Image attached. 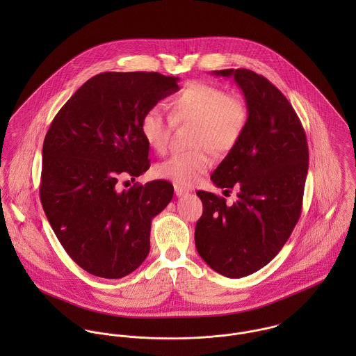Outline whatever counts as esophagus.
Masks as SVG:
<instances>
[{
    "instance_id": "1",
    "label": "esophagus",
    "mask_w": 356,
    "mask_h": 356,
    "mask_svg": "<svg viewBox=\"0 0 356 356\" xmlns=\"http://www.w3.org/2000/svg\"><path fill=\"white\" fill-rule=\"evenodd\" d=\"M174 191H175V195H177V196H184V195H188V193H189L188 189H185V188H182V186H179V185H174Z\"/></svg>"
}]
</instances>
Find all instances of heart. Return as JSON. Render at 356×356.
<instances>
[{"instance_id": "b5f03b06", "label": "heart", "mask_w": 356, "mask_h": 356, "mask_svg": "<svg viewBox=\"0 0 356 356\" xmlns=\"http://www.w3.org/2000/svg\"><path fill=\"white\" fill-rule=\"evenodd\" d=\"M248 118V105L240 96L211 83L191 82L170 100V116L152 106L143 115L140 130L153 151L164 153L174 124L195 123L192 144L196 149L172 153L156 168L161 178L191 186L212 165L209 149L225 154L237 147Z\"/></svg>"}]
</instances>
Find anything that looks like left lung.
<instances>
[{"mask_svg":"<svg viewBox=\"0 0 356 356\" xmlns=\"http://www.w3.org/2000/svg\"><path fill=\"white\" fill-rule=\"evenodd\" d=\"M212 74L234 78L250 118L237 147L211 175L225 192L237 189L238 199L227 205L199 191L203 215L195 243L211 268L241 278L270 263L292 234L302 213L308 145L293 106L268 79L245 68Z\"/></svg>","mask_w":356,"mask_h":356,"instance_id":"1","label":"left lung"}]
</instances>
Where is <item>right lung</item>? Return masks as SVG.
I'll use <instances>...</instances> for the list:
<instances>
[{
	"label": "right lung",
	"mask_w": 356,
	"mask_h": 356,
	"mask_svg": "<svg viewBox=\"0 0 356 356\" xmlns=\"http://www.w3.org/2000/svg\"><path fill=\"white\" fill-rule=\"evenodd\" d=\"M178 81L159 72L99 74L63 105L45 136V215L65 252L96 277H126L149 254L152 219L174 188L157 179L120 192L118 181L151 167L141 118L178 92Z\"/></svg>",
	"instance_id": "obj_1"
}]
</instances>
